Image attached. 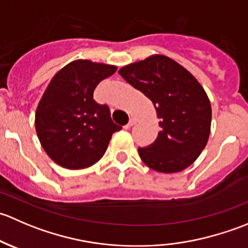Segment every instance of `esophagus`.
Masks as SVG:
<instances>
[{"instance_id": "esophagus-1", "label": "esophagus", "mask_w": 248, "mask_h": 248, "mask_svg": "<svg viewBox=\"0 0 248 248\" xmlns=\"http://www.w3.org/2000/svg\"><path fill=\"white\" fill-rule=\"evenodd\" d=\"M136 122H137V119H134V117H131L126 127H127V128H131L132 126H134V124H136Z\"/></svg>"}]
</instances>
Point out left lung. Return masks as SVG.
Returning <instances> with one entry per match:
<instances>
[{
    "label": "left lung",
    "mask_w": 248,
    "mask_h": 248,
    "mask_svg": "<svg viewBox=\"0 0 248 248\" xmlns=\"http://www.w3.org/2000/svg\"><path fill=\"white\" fill-rule=\"evenodd\" d=\"M119 74L154 104L159 119L154 144L139 147L141 161L164 174L188 168L205 149L211 131V104L201 82L166 55L124 66Z\"/></svg>",
    "instance_id": "left-lung-1"
}]
</instances>
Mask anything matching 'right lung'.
<instances>
[{"label": "right lung", "instance_id": "right-lung-1", "mask_svg": "<svg viewBox=\"0 0 248 248\" xmlns=\"http://www.w3.org/2000/svg\"><path fill=\"white\" fill-rule=\"evenodd\" d=\"M114 64L74 60L50 80L36 109L34 126L47 156L71 170L89 168L106 154L112 133L121 127L109 108L93 99L103 79L116 72Z\"/></svg>", "mask_w": 248, "mask_h": 248}]
</instances>
